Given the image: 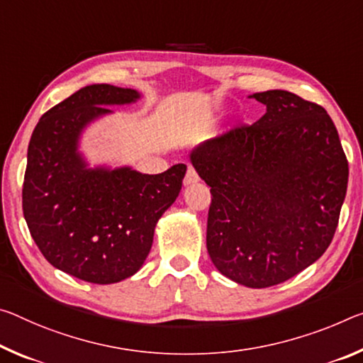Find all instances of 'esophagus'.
Wrapping results in <instances>:
<instances>
[{
    "instance_id": "obj_1",
    "label": "esophagus",
    "mask_w": 363,
    "mask_h": 363,
    "mask_svg": "<svg viewBox=\"0 0 363 363\" xmlns=\"http://www.w3.org/2000/svg\"><path fill=\"white\" fill-rule=\"evenodd\" d=\"M195 182H199V174L192 166H189L186 176H184V186H191V184H195Z\"/></svg>"
}]
</instances>
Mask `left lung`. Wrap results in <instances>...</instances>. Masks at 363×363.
<instances>
[{
  "instance_id": "obj_1",
  "label": "left lung",
  "mask_w": 363,
  "mask_h": 363,
  "mask_svg": "<svg viewBox=\"0 0 363 363\" xmlns=\"http://www.w3.org/2000/svg\"><path fill=\"white\" fill-rule=\"evenodd\" d=\"M267 113L191 153L210 186L206 249L247 287L284 283L325 254L346 197L349 164L323 106L286 90L254 94Z\"/></svg>"
}]
</instances>
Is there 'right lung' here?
<instances>
[{"label": "right lung", "mask_w": 363, "mask_h": 363, "mask_svg": "<svg viewBox=\"0 0 363 363\" xmlns=\"http://www.w3.org/2000/svg\"><path fill=\"white\" fill-rule=\"evenodd\" d=\"M137 99L132 89L87 85L48 109L28 143L22 186L28 231L55 268L87 283L113 284L139 272L186 176L182 163L161 174L87 168L77 150L82 130L111 113L108 105Z\"/></svg>", "instance_id": "obj_1"}]
</instances>
